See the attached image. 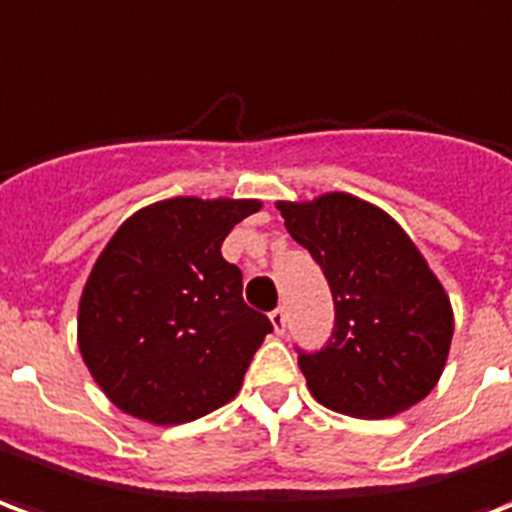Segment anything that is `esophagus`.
Masks as SVG:
<instances>
[{"label":"esophagus","mask_w":512,"mask_h":512,"mask_svg":"<svg viewBox=\"0 0 512 512\" xmlns=\"http://www.w3.org/2000/svg\"><path fill=\"white\" fill-rule=\"evenodd\" d=\"M270 322L272 327H275V333L278 335L286 333V311H283V308H275V311L270 313Z\"/></svg>","instance_id":"34e87169"}]
</instances>
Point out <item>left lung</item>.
<instances>
[{"instance_id": "obj_1", "label": "left lung", "mask_w": 512, "mask_h": 512, "mask_svg": "<svg viewBox=\"0 0 512 512\" xmlns=\"http://www.w3.org/2000/svg\"><path fill=\"white\" fill-rule=\"evenodd\" d=\"M278 210L335 302L333 338L322 352H300L313 398L368 420L420 404L453 341L450 297L423 253L387 212L352 193L278 201Z\"/></svg>"}]
</instances>
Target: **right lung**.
<instances>
[{
	"instance_id": "add662e5",
	"label": "right lung",
	"mask_w": 512,
	"mask_h": 512,
	"mask_svg": "<svg viewBox=\"0 0 512 512\" xmlns=\"http://www.w3.org/2000/svg\"><path fill=\"white\" fill-rule=\"evenodd\" d=\"M259 210L256 199L177 196L133 212L108 240L78 302V349L122 412L179 425L240 393L272 324L245 305L220 245Z\"/></svg>"
}]
</instances>
